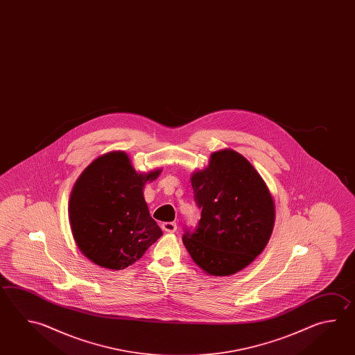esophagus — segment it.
<instances>
[{
    "instance_id": "34e87169",
    "label": "esophagus",
    "mask_w": 355,
    "mask_h": 355,
    "mask_svg": "<svg viewBox=\"0 0 355 355\" xmlns=\"http://www.w3.org/2000/svg\"><path fill=\"white\" fill-rule=\"evenodd\" d=\"M162 230L164 231V232H168V234H173L177 231V225L174 223V222H164L163 225H162Z\"/></svg>"
}]
</instances>
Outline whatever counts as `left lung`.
Instances as JSON below:
<instances>
[{
	"label": "left lung",
	"instance_id": "obj_1",
	"mask_svg": "<svg viewBox=\"0 0 355 355\" xmlns=\"http://www.w3.org/2000/svg\"><path fill=\"white\" fill-rule=\"evenodd\" d=\"M202 208L194 232L183 243L207 275L230 276L246 268L266 248L275 225V201L254 166L234 149L211 154L206 168L191 175Z\"/></svg>",
	"mask_w": 355,
	"mask_h": 355
}]
</instances>
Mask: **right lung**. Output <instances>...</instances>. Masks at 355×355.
<instances>
[{"mask_svg": "<svg viewBox=\"0 0 355 355\" xmlns=\"http://www.w3.org/2000/svg\"><path fill=\"white\" fill-rule=\"evenodd\" d=\"M161 172H137L121 150L103 154L83 171L69 200L70 227L81 254L114 271L141 259L163 234L143 196L144 184Z\"/></svg>", "mask_w": 355, "mask_h": 355, "instance_id": "add662e5", "label": "right lung"}]
</instances>
